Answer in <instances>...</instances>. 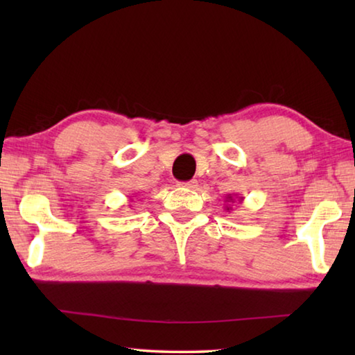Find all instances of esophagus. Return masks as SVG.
<instances>
[{"mask_svg": "<svg viewBox=\"0 0 355 355\" xmlns=\"http://www.w3.org/2000/svg\"><path fill=\"white\" fill-rule=\"evenodd\" d=\"M178 184L183 186V188H188V189H196L197 188V180H191V182H182Z\"/></svg>", "mask_w": 355, "mask_h": 355, "instance_id": "1", "label": "esophagus"}]
</instances>
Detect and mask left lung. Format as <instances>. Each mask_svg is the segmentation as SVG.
Returning <instances> with one entry per match:
<instances>
[{
	"label": "left lung",
	"instance_id": "8db88e82",
	"mask_svg": "<svg viewBox=\"0 0 355 355\" xmlns=\"http://www.w3.org/2000/svg\"><path fill=\"white\" fill-rule=\"evenodd\" d=\"M236 200H238L239 203H241V202L244 200V197L238 196V194H227V196H225V202L228 203V205H225L227 211H230V209H232V203H235Z\"/></svg>",
	"mask_w": 355,
	"mask_h": 355
}]
</instances>
